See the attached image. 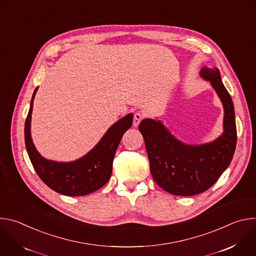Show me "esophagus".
<instances>
[{
	"label": "esophagus",
	"instance_id": "obj_1",
	"mask_svg": "<svg viewBox=\"0 0 256 256\" xmlns=\"http://www.w3.org/2000/svg\"><path fill=\"white\" fill-rule=\"evenodd\" d=\"M142 114H140V112H136L134 114V120H132V124H134V126H138V124H140V120H142Z\"/></svg>",
	"mask_w": 256,
	"mask_h": 256
}]
</instances>
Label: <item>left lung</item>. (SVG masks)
<instances>
[{"label":"left lung","mask_w":256,"mask_h":256,"mask_svg":"<svg viewBox=\"0 0 256 256\" xmlns=\"http://www.w3.org/2000/svg\"><path fill=\"white\" fill-rule=\"evenodd\" d=\"M200 76L210 82L224 108L223 132L200 144H186L159 120L146 118L138 126L144 140L151 174L156 184L174 196H190L208 190L230 165L237 142L234 104L218 68L202 66Z\"/></svg>","instance_id":"8db88e82"}]
</instances>
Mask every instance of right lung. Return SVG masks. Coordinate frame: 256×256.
<instances>
[{"mask_svg": "<svg viewBox=\"0 0 256 256\" xmlns=\"http://www.w3.org/2000/svg\"><path fill=\"white\" fill-rule=\"evenodd\" d=\"M33 92L25 122V146L34 170L52 190L68 196H81L96 192L107 184L112 173V162L124 134L132 126V114H128L109 128L95 147L83 157L70 162H58L42 157L31 138Z\"/></svg>", "mask_w": 256, "mask_h": 256, "instance_id": "obj_1", "label": "right lung"}]
</instances>
